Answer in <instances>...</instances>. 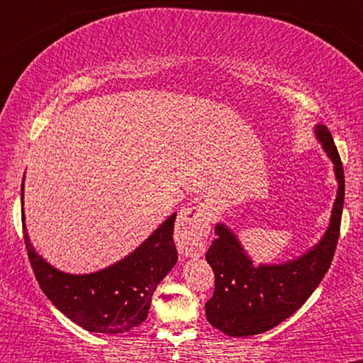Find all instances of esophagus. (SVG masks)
<instances>
[{
  "label": "esophagus",
  "instance_id": "34e87169",
  "mask_svg": "<svg viewBox=\"0 0 363 363\" xmlns=\"http://www.w3.org/2000/svg\"><path fill=\"white\" fill-rule=\"evenodd\" d=\"M212 211L207 203L183 207L174 228V241L183 257H200L206 251Z\"/></svg>",
  "mask_w": 363,
  "mask_h": 363
}]
</instances>
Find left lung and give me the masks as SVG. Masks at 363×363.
I'll return each mask as SVG.
<instances>
[{
	"instance_id": "1",
	"label": "left lung",
	"mask_w": 363,
	"mask_h": 363,
	"mask_svg": "<svg viewBox=\"0 0 363 363\" xmlns=\"http://www.w3.org/2000/svg\"><path fill=\"white\" fill-rule=\"evenodd\" d=\"M316 138L335 164L338 194L330 228L313 250L292 262L257 267L238 238L224 224L216 225L217 238L206 253L216 277L206 316L212 326L225 335L241 338L265 333L291 318L316 291L333 262L342 224L345 174L333 135L326 125H316Z\"/></svg>"
}]
</instances>
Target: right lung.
I'll return each instance as SVG.
<instances>
[{
	"label": "right lung",
	"mask_w": 363,
	"mask_h": 363,
	"mask_svg": "<svg viewBox=\"0 0 363 363\" xmlns=\"http://www.w3.org/2000/svg\"><path fill=\"white\" fill-rule=\"evenodd\" d=\"M174 219L177 214L169 216L138 250L112 267L95 274L71 275L55 270L35 253L21 216L30 265L47 299L86 331L106 335L125 333L146 321L152 292L178 259Z\"/></svg>",
	"instance_id": "add662e5"
}]
</instances>
